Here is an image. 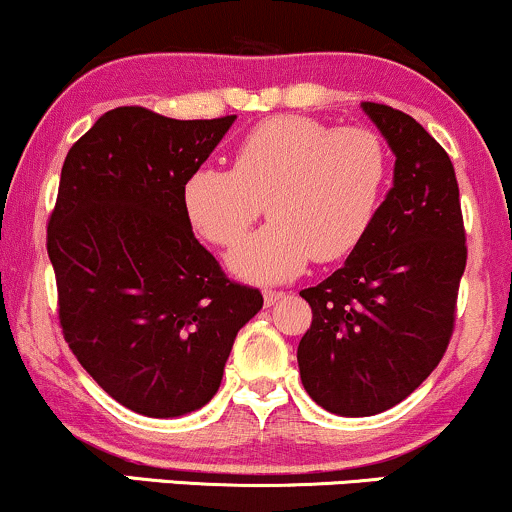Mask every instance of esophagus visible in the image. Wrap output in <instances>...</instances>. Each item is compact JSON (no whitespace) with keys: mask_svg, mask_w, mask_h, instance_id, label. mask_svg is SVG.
<instances>
[{"mask_svg":"<svg viewBox=\"0 0 512 512\" xmlns=\"http://www.w3.org/2000/svg\"><path fill=\"white\" fill-rule=\"evenodd\" d=\"M281 298H284V293H281V291H264V303H267V305L279 303Z\"/></svg>","mask_w":512,"mask_h":512,"instance_id":"1","label":"esophagus"}]
</instances>
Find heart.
<instances>
[{"instance_id":"heart-1","label":"heart","mask_w":512,"mask_h":512,"mask_svg":"<svg viewBox=\"0 0 512 512\" xmlns=\"http://www.w3.org/2000/svg\"><path fill=\"white\" fill-rule=\"evenodd\" d=\"M387 175V149L370 129L276 117L245 137L233 170H192L182 207L197 233L231 245L267 204L272 223L240 240L228 264L248 281L281 284L296 279L313 257L339 260L366 238Z\"/></svg>"}]
</instances>
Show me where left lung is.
I'll return each mask as SVG.
<instances>
[{"mask_svg": "<svg viewBox=\"0 0 512 512\" xmlns=\"http://www.w3.org/2000/svg\"><path fill=\"white\" fill-rule=\"evenodd\" d=\"M361 108L395 154L392 187L344 267L301 291L313 308L298 344L303 387L339 416L380 414L433 373L467 264L450 156L402 110Z\"/></svg>", "mask_w": 512, "mask_h": 512, "instance_id": "8db88e82", "label": "left lung"}]
</instances>
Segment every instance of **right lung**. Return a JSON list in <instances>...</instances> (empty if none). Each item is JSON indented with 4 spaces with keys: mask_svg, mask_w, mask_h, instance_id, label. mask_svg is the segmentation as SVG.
Instances as JSON below:
<instances>
[{
    "mask_svg": "<svg viewBox=\"0 0 512 512\" xmlns=\"http://www.w3.org/2000/svg\"><path fill=\"white\" fill-rule=\"evenodd\" d=\"M236 115H101L69 149L48 226L60 322L86 373L154 419L202 409L262 293L233 284L192 233L182 187Z\"/></svg>",
    "mask_w": 512,
    "mask_h": 512,
    "instance_id": "right-lung-1",
    "label": "right lung"
}]
</instances>
